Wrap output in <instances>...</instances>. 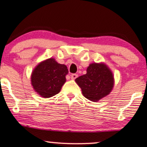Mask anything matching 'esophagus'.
I'll use <instances>...</instances> for the list:
<instances>
[{"label": "esophagus", "instance_id": "34e87169", "mask_svg": "<svg viewBox=\"0 0 147 147\" xmlns=\"http://www.w3.org/2000/svg\"><path fill=\"white\" fill-rule=\"evenodd\" d=\"M77 77H78V75H77V74H72V75H71V79H72V80H75Z\"/></svg>", "mask_w": 147, "mask_h": 147}]
</instances>
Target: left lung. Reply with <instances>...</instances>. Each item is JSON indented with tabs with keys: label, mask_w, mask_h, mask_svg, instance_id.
<instances>
[{
	"label": "left lung",
	"mask_w": 147,
	"mask_h": 147,
	"mask_svg": "<svg viewBox=\"0 0 147 147\" xmlns=\"http://www.w3.org/2000/svg\"><path fill=\"white\" fill-rule=\"evenodd\" d=\"M84 96L97 102L107 96L114 86L112 72L103 63H92L87 67L86 74L75 80Z\"/></svg>",
	"instance_id": "obj_1"
}]
</instances>
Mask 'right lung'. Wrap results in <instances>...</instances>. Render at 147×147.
Listing matches in <instances>:
<instances>
[{
    "label": "right lung",
    "instance_id": "obj_1",
    "mask_svg": "<svg viewBox=\"0 0 147 147\" xmlns=\"http://www.w3.org/2000/svg\"><path fill=\"white\" fill-rule=\"evenodd\" d=\"M67 73L65 65L49 59L38 64L32 72V86L42 97L50 98L60 92Z\"/></svg>",
    "mask_w": 147,
    "mask_h": 147
}]
</instances>
